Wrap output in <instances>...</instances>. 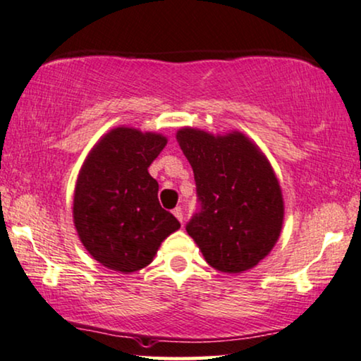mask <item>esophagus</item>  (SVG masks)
<instances>
[{
    "label": "esophagus",
    "instance_id": "1",
    "mask_svg": "<svg viewBox=\"0 0 361 361\" xmlns=\"http://www.w3.org/2000/svg\"><path fill=\"white\" fill-rule=\"evenodd\" d=\"M173 214H175L176 219H178V221L181 222V224H183V209H181L180 206H178V207H175V209H173Z\"/></svg>",
    "mask_w": 361,
    "mask_h": 361
}]
</instances>
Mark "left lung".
Wrapping results in <instances>:
<instances>
[{
  "label": "left lung",
  "mask_w": 361,
  "mask_h": 361,
  "mask_svg": "<svg viewBox=\"0 0 361 361\" xmlns=\"http://www.w3.org/2000/svg\"><path fill=\"white\" fill-rule=\"evenodd\" d=\"M196 181L197 211L186 224L206 262L240 273L263 260L280 237L283 197L270 164L243 134H176Z\"/></svg>",
  "instance_id": "obj_1"
}]
</instances>
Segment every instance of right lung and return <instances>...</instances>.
<instances>
[{
	"mask_svg": "<svg viewBox=\"0 0 361 361\" xmlns=\"http://www.w3.org/2000/svg\"><path fill=\"white\" fill-rule=\"evenodd\" d=\"M164 135L118 128L91 150L75 188L73 219L90 255L109 270L132 273L154 260L180 222L159 202L149 166Z\"/></svg>",
	"mask_w": 361,
	"mask_h": 361,
	"instance_id": "obj_1",
	"label": "right lung"
}]
</instances>
